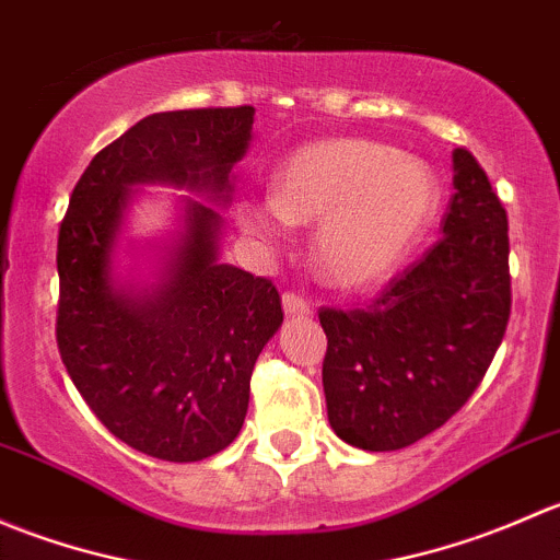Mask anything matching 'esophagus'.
<instances>
[{
	"instance_id": "obj_1",
	"label": "esophagus",
	"mask_w": 560,
	"mask_h": 560,
	"mask_svg": "<svg viewBox=\"0 0 560 560\" xmlns=\"http://www.w3.org/2000/svg\"><path fill=\"white\" fill-rule=\"evenodd\" d=\"M281 303H284V312L290 316H303V314H312V303H308L306 295L295 290H287L281 295Z\"/></svg>"
}]
</instances>
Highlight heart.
Segmentation results:
<instances>
[{
  "instance_id": "obj_1",
  "label": "heart",
  "mask_w": 560,
  "mask_h": 560,
  "mask_svg": "<svg viewBox=\"0 0 560 560\" xmlns=\"http://www.w3.org/2000/svg\"><path fill=\"white\" fill-rule=\"evenodd\" d=\"M436 206L439 180L425 162L380 140L332 138L295 151L273 173V195H244L235 217L265 244H279L290 222H322L319 273L363 287L409 252Z\"/></svg>"
}]
</instances>
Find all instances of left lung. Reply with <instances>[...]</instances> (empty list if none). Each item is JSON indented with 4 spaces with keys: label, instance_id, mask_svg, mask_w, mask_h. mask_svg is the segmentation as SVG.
<instances>
[{
    "label": "left lung",
    "instance_id": "left-lung-1",
    "mask_svg": "<svg viewBox=\"0 0 560 560\" xmlns=\"http://www.w3.org/2000/svg\"><path fill=\"white\" fill-rule=\"evenodd\" d=\"M444 235L363 308H319L322 385L338 439L393 453L442 428L488 374L512 312L510 224L471 151L455 149Z\"/></svg>",
    "mask_w": 560,
    "mask_h": 560
}]
</instances>
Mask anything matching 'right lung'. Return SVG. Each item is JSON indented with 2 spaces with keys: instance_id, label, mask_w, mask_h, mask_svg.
<instances>
[{
  "instance_id": "obj_1",
  "label": "right lung",
  "mask_w": 560,
  "mask_h": 560,
  "mask_svg": "<svg viewBox=\"0 0 560 560\" xmlns=\"http://www.w3.org/2000/svg\"><path fill=\"white\" fill-rule=\"evenodd\" d=\"M252 124V105L140 118L89 162L61 219V363L113 436L160 460H202L238 436L254 363L284 319L281 295L265 276L217 262L222 219L202 202H189L184 241L151 295L113 290L110 248L132 184L228 197Z\"/></svg>"
}]
</instances>
